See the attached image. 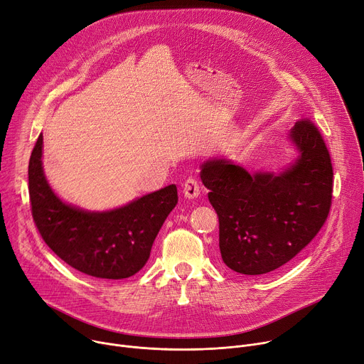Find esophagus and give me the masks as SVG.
I'll return each mask as SVG.
<instances>
[{
	"instance_id": "obj_1",
	"label": "esophagus",
	"mask_w": 364,
	"mask_h": 364,
	"mask_svg": "<svg viewBox=\"0 0 364 364\" xmlns=\"http://www.w3.org/2000/svg\"><path fill=\"white\" fill-rule=\"evenodd\" d=\"M199 183L195 178H187L183 184V195L186 199H196L199 196Z\"/></svg>"
}]
</instances>
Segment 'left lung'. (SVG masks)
Returning a JSON list of instances; mask_svg holds the SVG:
<instances>
[{
  "label": "left lung",
  "mask_w": 364,
  "mask_h": 364,
  "mask_svg": "<svg viewBox=\"0 0 364 364\" xmlns=\"http://www.w3.org/2000/svg\"><path fill=\"white\" fill-rule=\"evenodd\" d=\"M297 158L279 173H249L225 158L202 164L200 178L220 220V250L230 269L272 272L291 260L325 224L332 199V164L310 119L288 132Z\"/></svg>",
  "instance_id": "obj_1"
}]
</instances>
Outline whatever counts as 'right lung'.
<instances>
[{"label": "right lung", "instance_id": "obj_1", "mask_svg": "<svg viewBox=\"0 0 364 364\" xmlns=\"http://www.w3.org/2000/svg\"><path fill=\"white\" fill-rule=\"evenodd\" d=\"M42 148L41 133L29 161V195L33 221L48 247L71 268L95 278L137 274L178 202L176 184L111 210H86L57 196L43 173Z\"/></svg>", "mask_w": 364, "mask_h": 364}]
</instances>
